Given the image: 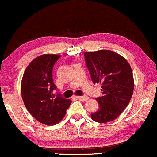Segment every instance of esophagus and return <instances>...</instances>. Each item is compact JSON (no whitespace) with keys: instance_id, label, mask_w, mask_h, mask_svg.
<instances>
[{"instance_id":"1","label":"esophagus","mask_w":157,"mask_h":157,"mask_svg":"<svg viewBox=\"0 0 157 157\" xmlns=\"http://www.w3.org/2000/svg\"><path fill=\"white\" fill-rule=\"evenodd\" d=\"M77 99H79L80 100H82V101H86L89 99V97L87 96H80L77 97Z\"/></svg>"}]
</instances>
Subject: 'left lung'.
Instances as JSON below:
<instances>
[{
  "instance_id": "left-lung-1",
  "label": "left lung",
  "mask_w": 157,
  "mask_h": 157,
  "mask_svg": "<svg viewBox=\"0 0 157 157\" xmlns=\"http://www.w3.org/2000/svg\"><path fill=\"white\" fill-rule=\"evenodd\" d=\"M86 66L94 83H101L102 95L97 97L99 109L91 117L97 122L113 121L130 102L134 91V77L127 60L109 50L84 53Z\"/></svg>"
}]
</instances>
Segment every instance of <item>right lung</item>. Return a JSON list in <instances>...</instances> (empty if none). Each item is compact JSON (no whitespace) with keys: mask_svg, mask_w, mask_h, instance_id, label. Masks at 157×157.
I'll return each instance as SVG.
<instances>
[{"mask_svg":"<svg viewBox=\"0 0 157 157\" xmlns=\"http://www.w3.org/2000/svg\"><path fill=\"white\" fill-rule=\"evenodd\" d=\"M57 55H43L36 57L27 66L21 82V94L26 107L37 121L53 125L64 117L71 100L55 93L57 87L52 78Z\"/></svg>","mask_w":157,"mask_h":157,"instance_id":"obj_1","label":"right lung"}]
</instances>
